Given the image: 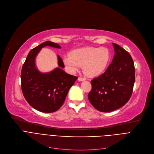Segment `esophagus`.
<instances>
[{
	"label": "esophagus",
	"instance_id": "1",
	"mask_svg": "<svg viewBox=\"0 0 154 154\" xmlns=\"http://www.w3.org/2000/svg\"><path fill=\"white\" fill-rule=\"evenodd\" d=\"M78 79L79 81H83L86 80V78H85V77H79Z\"/></svg>",
	"mask_w": 154,
	"mask_h": 154
}]
</instances>
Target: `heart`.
<instances>
[{
    "instance_id": "obj_1",
    "label": "heart",
    "mask_w": 154,
    "mask_h": 154,
    "mask_svg": "<svg viewBox=\"0 0 154 154\" xmlns=\"http://www.w3.org/2000/svg\"><path fill=\"white\" fill-rule=\"evenodd\" d=\"M111 57L109 50L107 48L85 47L71 51L64 57L63 63L66 69L75 73L83 66L85 73L89 76L98 75L106 68Z\"/></svg>"
}]
</instances>
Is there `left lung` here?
<instances>
[{
    "instance_id": "8db88e82",
    "label": "left lung",
    "mask_w": 154,
    "mask_h": 154,
    "mask_svg": "<svg viewBox=\"0 0 154 154\" xmlns=\"http://www.w3.org/2000/svg\"><path fill=\"white\" fill-rule=\"evenodd\" d=\"M114 56L103 74L93 79L88 94L89 102L99 111H115L127 103L132 93L135 67L130 54L112 43Z\"/></svg>"
}]
</instances>
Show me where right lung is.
<instances>
[{
  "mask_svg": "<svg viewBox=\"0 0 154 154\" xmlns=\"http://www.w3.org/2000/svg\"><path fill=\"white\" fill-rule=\"evenodd\" d=\"M61 48L60 45L50 41L45 42L33 48L28 54L21 72V87L24 97L34 109L42 112H53L64 103L70 88L77 76L66 73L61 57L58 55V65L50 72L43 73L35 65V58L45 47Z\"/></svg>",
  "mask_w": 154,
  "mask_h": 154,
  "instance_id": "add662e5",
  "label": "right lung"
}]
</instances>
